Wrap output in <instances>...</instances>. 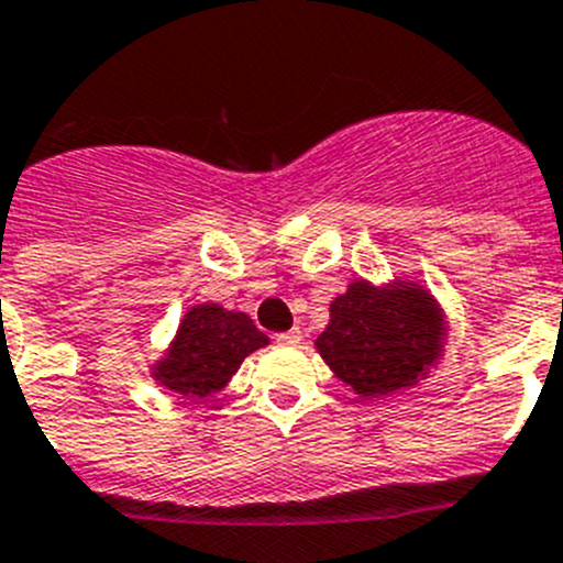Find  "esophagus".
Returning a JSON list of instances; mask_svg holds the SVG:
<instances>
[{"label": "esophagus", "mask_w": 563, "mask_h": 563, "mask_svg": "<svg viewBox=\"0 0 563 563\" xmlns=\"http://www.w3.org/2000/svg\"><path fill=\"white\" fill-rule=\"evenodd\" d=\"M301 338H303V334H301V329H290V332H282V334H276V340H278V343H282V345H298V343H301Z\"/></svg>", "instance_id": "esophagus-1"}]
</instances>
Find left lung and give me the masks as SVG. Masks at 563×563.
Returning a JSON list of instances; mask_svg holds the SVG:
<instances>
[{
  "label": "left lung",
  "mask_w": 563,
  "mask_h": 563,
  "mask_svg": "<svg viewBox=\"0 0 563 563\" xmlns=\"http://www.w3.org/2000/svg\"><path fill=\"white\" fill-rule=\"evenodd\" d=\"M450 321L427 287L407 278H354L329 303L318 354L363 399L416 388L443 357Z\"/></svg>",
  "instance_id": "8db88e82"
}]
</instances>
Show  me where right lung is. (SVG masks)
<instances>
[{
	"mask_svg": "<svg viewBox=\"0 0 563 563\" xmlns=\"http://www.w3.org/2000/svg\"><path fill=\"white\" fill-rule=\"evenodd\" d=\"M267 343V334L245 312L220 303H195L180 318L164 357L151 365V376L184 399H209L231 383L247 354Z\"/></svg>",
	"mask_w": 563,
	"mask_h": 563,
	"instance_id": "obj_1",
	"label": "right lung"
}]
</instances>
